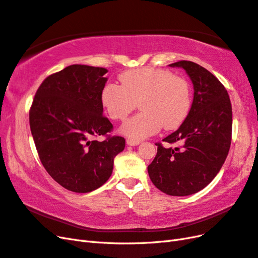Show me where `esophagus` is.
Wrapping results in <instances>:
<instances>
[{
  "mask_svg": "<svg viewBox=\"0 0 258 258\" xmlns=\"http://www.w3.org/2000/svg\"><path fill=\"white\" fill-rule=\"evenodd\" d=\"M126 142H127V144L130 145V146H137V145H139V144L141 143L140 141H138V140H131V139H128V140H127Z\"/></svg>",
  "mask_w": 258,
  "mask_h": 258,
  "instance_id": "34e87169",
  "label": "esophagus"
}]
</instances>
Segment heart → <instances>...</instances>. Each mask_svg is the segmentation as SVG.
Masks as SVG:
<instances>
[{"label":"heart","instance_id":"b5f03b06","mask_svg":"<svg viewBox=\"0 0 258 258\" xmlns=\"http://www.w3.org/2000/svg\"><path fill=\"white\" fill-rule=\"evenodd\" d=\"M120 86L104 85L100 99L107 115L114 120H123L139 102L141 112L120 127L121 134L142 140L164 127L179 128L191 108V88L183 78L166 69L140 67L118 76Z\"/></svg>","mask_w":258,"mask_h":258}]
</instances>
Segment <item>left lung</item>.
Returning <instances> with one entry per match:
<instances>
[{
	"instance_id": "left-lung-1",
	"label": "left lung",
	"mask_w": 258,
	"mask_h": 258,
	"mask_svg": "<svg viewBox=\"0 0 258 258\" xmlns=\"http://www.w3.org/2000/svg\"><path fill=\"white\" fill-rule=\"evenodd\" d=\"M185 71L194 89L189 115L177 131L157 143V154L149 165V176L157 189L172 197L197 193L210 184L224 165L231 144L232 107L225 87L196 62L169 65Z\"/></svg>"
}]
</instances>
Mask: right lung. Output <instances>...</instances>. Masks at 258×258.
<instances>
[{"instance_id": "right-lung-1", "label": "right lung", "mask_w": 258, "mask_h": 258, "mask_svg": "<svg viewBox=\"0 0 258 258\" xmlns=\"http://www.w3.org/2000/svg\"><path fill=\"white\" fill-rule=\"evenodd\" d=\"M106 73L101 67L71 65L48 76L34 95L29 121L40 161L69 191L88 193L102 186L126 145L121 137L94 140L113 129L100 99Z\"/></svg>"}]
</instances>
